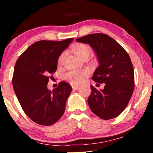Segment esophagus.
Listing matches in <instances>:
<instances>
[{
  "label": "esophagus",
  "instance_id": "1",
  "mask_svg": "<svg viewBox=\"0 0 153 153\" xmlns=\"http://www.w3.org/2000/svg\"><path fill=\"white\" fill-rule=\"evenodd\" d=\"M72 89L73 90H77V89L79 88V85H74V84H72Z\"/></svg>",
  "mask_w": 153,
  "mask_h": 153
}]
</instances>
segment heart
<instances>
[{
  "instance_id": "obj_1",
  "label": "heart",
  "mask_w": 153,
  "mask_h": 153,
  "mask_svg": "<svg viewBox=\"0 0 153 153\" xmlns=\"http://www.w3.org/2000/svg\"><path fill=\"white\" fill-rule=\"evenodd\" d=\"M72 51L76 54L77 57L83 59L84 58L89 57L92 52V49L89 45H85V44L78 43L73 46ZM65 55V53H62L59 56L58 60V65L62 63ZM88 71L87 70H72L64 74V79L74 85L79 84V83L82 82L85 76L88 75Z\"/></svg>"
}]
</instances>
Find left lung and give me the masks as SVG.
Returning a JSON list of instances; mask_svg holds the SVG:
<instances>
[{
	"label": "left lung",
	"mask_w": 153,
	"mask_h": 153,
	"mask_svg": "<svg viewBox=\"0 0 153 153\" xmlns=\"http://www.w3.org/2000/svg\"><path fill=\"white\" fill-rule=\"evenodd\" d=\"M89 44L97 54L100 66L92 77L93 81L104 83L98 91L91 85L92 92L88 103L92 111L104 120L118 116L128 104L134 88V74L127 51L106 34L93 33L76 39Z\"/></svg>",
	"instance_id": "1"
}]
</instances>
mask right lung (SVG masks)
Returning a JSON list of instances; mask_svg holds the SVG:
<instances>
[{
    "label": "right lung",
    "mask_w": 153,
    "mask_h": 153,
    "mask_svg": "<svg viewBox=\"0 0 153 153\" xmlns=\"http://www.w3.org/2000/svg\"><path fill=\"white\" fill-rule=\"evenodd\" d=\"M73 39L37 41L16 60L12 77L14 93L25 114L37 124L53 125L64 114L72 87L61 81L51 91L47 83L57 70L60 54Z\"/></svg>",
    "instance_id": "1"
}]
</instances>
